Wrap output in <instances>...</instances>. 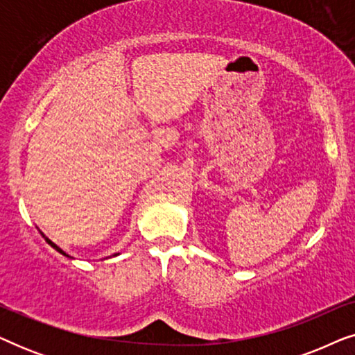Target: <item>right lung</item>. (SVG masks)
<instances>
[{"mask_svg":"<svg viewBox=\"0 0 355 355\" xmlns=\"http://www.w3.org/2000/svg\"><path fill=\"white\" fill-rule=\"evenodd\" d=\"M40 234H42L43 237H45V241L48 242V244H50V245L53 247V249H56L58 252H60V254H62V255H64V257H69V255H67V254H66V252H64V250H62V249H60V247H58V245L55 244V242H53V241H50V239H48V237H46L45 234H43V232H42V231H40ZM114 255H118V254H114ZM69 259H72V257H69Z\"/></svg>","mask_w":355,"mask_h":355,"instance_id":"right-lung-1","label":"right lung"}]
</instances>
